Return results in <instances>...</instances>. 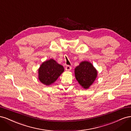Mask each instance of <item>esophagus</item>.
<instances>
[{
  "instance_id": "34e87169",
  "label": "esophagus",
  "mask_w": 131,
  "mask_h": 131,
  "mask_svg": "<svg viewBox=\"0 0 131 131\" xmlns=\"http://www.w3.org/2000/svg\"><path fill=\"white\" fill-rule=\"evenodd\" d=\"M71 69H72V67L71 66L68 65L66 67V70L67 71H70Z\"/></svg>"
}]
</instances>
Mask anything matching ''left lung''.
I'll return each instance as SVG.
<instances>
[{
	"instance_id": "1",
	"label": "left lung",
	"mask_w": 131,
	"mask_h": 131,
	"mask_svg": "<svg viewBox=\"0 0 131 131\" xmlns=\"http://www.w3.org/2000/svg\"><path fill=\"white\" fill-rule=\"evenodd\" d=\"M77 80L83 88L88 89L94 82L97 76V71L92 64L88 61L81 62L75 68Z\"/></svg>"
}]
</instances>
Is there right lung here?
Returning a JSON list of instances; mask_svg holds the SVG:
<instances>
[{
	"label": "right lung",
	"instance_id": "1",
	"mask_svg": "<svg viewBox=\"0 0 131 131\" xmlns=\"http://www.w3.org/2000/svg\"><path fill=\"white\" fill-rule=\"evenodd\" d=\"M64 72V68L53 59L43 62L38 70L39 79L45 85H50L56 81Z\"/></svg>",
	"mask_w": 131,
	"mask_h": 131
}]
</instances>
